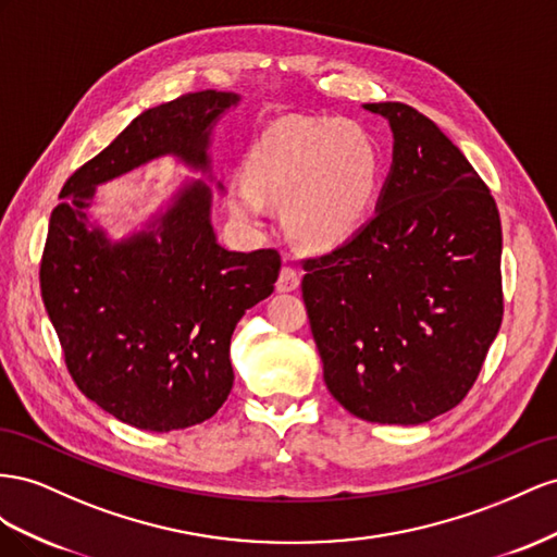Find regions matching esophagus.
<instances>
[{
	"label": "esophagus",
	"instance_id": "1",
	"mask_svg": "<svg viewBox=\"0 0 557 557\" xmlns=\"http://www.w3.org/2000/svg\"><path fill=\"white\" fill-rule=\"evenodd\" d=\"M298 284H300V275L296 273V270H294L292 265H284V268L280 270V277H277V284H275L277 292H280V294L296 292Z\"/></svg>",
	"mask_w": 557,
	"mask_h": 557
}]
</instances>
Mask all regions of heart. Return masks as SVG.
I'll return each instance as SVG.
<instances>
[{
    "instance_id": "b5f03b06",
    "label": "heart",
    "mask_w": 557,
    "mask_h": 557,
    "mask_svg": "<svg viewBox=\"0 0 557 557\" xmlns=\"http://www.w3.org/2000/svg\"><path fill=\"white\" fill-rule=\"evenodd\" d=\"M245 172L247 180L228 186L237 219L261 228L268 200H287L284 216L300 243L336 247L367 219L380 180V153L355 121L284 119L253 139Z\"/></svg>"
}]
</instances>
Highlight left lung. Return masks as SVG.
Returning a JSON list of instances; mask_svg holds the SVG:
<instances>
[{"mask_svg": "<svg viewBox=\"0 0 557 557\" xmlns=\"http://www.w3.org/2000/svg\"><path fill=\"white\" fill-rule=\"evenodd\" d=\"M389 123L375 214L306 261L304 300L324 383L352 416L422 424L465 399L502 326L495 198L418 109L363 104Z\"/></svg>", "mask_w": 557, "mask_h": 557, "instance_id": "obj_1", "label": "left lung"}]
</instances>
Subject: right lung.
I'll return each mask as SVG.
<instances>
[{"mask_svg":"<svg viewBox=\"0 0 557 557\" xmlns=\"http://www.w3.org/2000/svg\"><path fill=\"white\" fill-rule=\"evenodd\" d=\"M237 92L158 104L60 190L41 259V298L67 369L90 401L147 432L210 420L233 387L231 338L280 275L273 249L231 251L212 226V135ZM172 154L185 178L141 230L111 238L89 208L97 186Z\"/></svg>","mask_w":557,"mask_h":557,"instance_id":"1","label":"right lung"}]
</instances>
